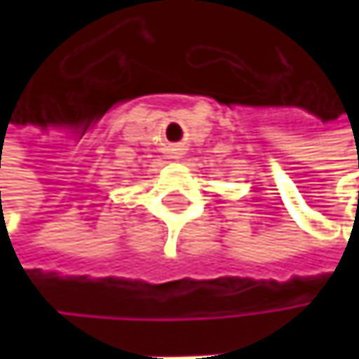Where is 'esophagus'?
<instances>
[{"mask_svg": "<svg viewBox=\"0 0 359 359\" xmlns=\"http://www.w3.org/2000/svg\"><path fill=\"white\" fill-rule=\"evenodd\" d=\"M182 154H184V149H182L180 145H175V147H170V158L179 160V158H182Z\"/></svg>", "mask_w": 359, "mask_h": 359, "instance_id": "1", "label": "esophagus"}]
</instances>
